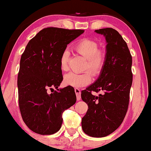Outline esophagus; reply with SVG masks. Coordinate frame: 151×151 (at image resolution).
<instances>
[{
	"label": "esophagus",
	"instance_id": "1",
	"mask_svg": "<svg viewBox=\"0 0 151 151\" xmlns=\"http://www.w3.org/2000/svg\"><path fill=\"white\" fill-rule=\"evenodd\" d=\"M75 93L76 94V97H77V100H81V90H80L78 88H76Z\"/></svg>",
	"mask_w": 151,
	"mask_h": 151
}]
</instances>
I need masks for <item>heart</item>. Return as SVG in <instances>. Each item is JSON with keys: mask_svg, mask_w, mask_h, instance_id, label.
Instances as JSON below:
<instances>
[{"mask_svg": "<svg viewBox=\"0 0 151 151\" xmlns=\"http://www.w3.org/2000/svg\"><path fill=\"white\" fill-rule=\"evenodd\" d=\"M78 54L86 58L83 70H86L82 73L66 74L63 78V83L68 86L74 88H82L88 86L92 81V75L98 76L104 69L106 62V54L104 51L99 49V45L95 41L89 39H83L78 42L73 47ZM60 68L62 71L68 70V53L63 52L60 58Z\"/></svg>", "mask_w": 151, "mask_h": 151, "instance_id": "heart-1", "label": "heart"}]
</instances>
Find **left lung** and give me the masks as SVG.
Returning a JSON list of instances; mask_svg holds the SVG:
<instances>
[{
    "label": "left lung",
    "mask_w": 151,
    "mask_h": 151,
    "mask_svg": "<svg viewBox=\"0 0 151 151\" xmlns=\"http://www.w3.org/2000/svg\"><path fill=\"white\" fill-rule=\"evenodd\" d=\"M107 41L106 62L98 79L81 92L88 109L82 119L83 132L92 137H104L119 128L124 119L132 85V57L128 46L113 28L96 29ZM93 91L102 93L98 96Z\"/></svg>",
    "instance_id": "1"
}]
</instances>
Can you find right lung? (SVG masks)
<instances>
[{
    "label": "right lung",
    "instance_id": "add662e5",
    "mask_svg": "<svg viewBox=\"0 0 151 151\" xmlns=\"http://www.w3.org/2000/svg\"><path fill=\"white\" fill-rule=\"evenodd\" d=\"M83 32V29L44 28L29 40L21 56L17 76L19 111L28 128L37 134L57 132L63 112L76 103L73 87L58 88L63 81L60 58L67 44ZM48 90L54 92L49 94Z\"/></svg>",
    "mask_w": 151,
    "mask_h": 151
}]
</instances>
